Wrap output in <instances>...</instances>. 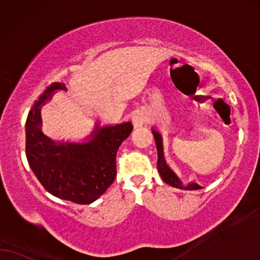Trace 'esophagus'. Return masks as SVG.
<instances>
[{
	"mask_svg": "<svg viewBox=\"0 0 260 260\" xmlns=\"http://www.w3.org/2000/svg\"><path fill=\"white\" fill-rule=\"evenodd\" d=\"M132 122L134 124V128H141L146 122V117L143 113H136L132 117Z\"/></svg>",
	"mask_w": 260,
	"mask_h": 260,
	"instance_id": "34e87169",
	"label": "esophagus"
}]
</instances>
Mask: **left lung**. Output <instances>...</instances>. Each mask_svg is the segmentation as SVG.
<instances>
[{
    "mask_svg": "<svg viewBox=\"0 0 260 260\" xmlns=\"http://www.w3.org/2000/svg\"><path fill=\"white\" fill-rule=\"evenodd\" d=\"M152 133H153L154 140H155V145H157V152H158V161H157V166H158V171L160 174V177L162 178V181L168 184H170L174 188H178V189H183V190H199L202 189V186L197 184V183H189L188 185H183V183L181 182V179L177 177V175L175 174L174 171L171 170L170 166L166 164L165 158H164V151H162V139L161 136L159 134L157 131L152 128Z\"/></svg>",
    "mask_w": 260,
    "mask_h": 260,
    "instance_id": "left-lung-1",
    "label": "left lung"
}]
</instances>
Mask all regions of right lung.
<instances>
[{
  "label": "right lung",
  "instance_id": "add662e5",
  "mask_svg": "<svg viewBox=\"0 0 260 260\" xmlns=\"http://www.w3.org/2000/svg\"><path fill=\"white\" fill-rule=\"evenodd\" d=\"M64 84L53 83L39 96L26 121V155L41 185L58 199L89 205L103 195L116 177V153L133 131L123 122L100 127L85 143L54 141L41 131L40 109Z\"/></svg>",
  "mask_w": 260,
  "mask_h": 260
}]
</instances>
